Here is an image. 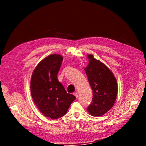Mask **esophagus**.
Masks as SVG:
<instances>
[{"label":"esophagus","instance_id":"esophagus-1","mask_svg":"<svg viewBox=\"0 0 146 146\" xmlns=\"http://www.w3.org/2000/svg\"><path fill=\"white\" fill-rule=\"evenodd\" d=\"M74 95L76 97V98H78V92H74Z\"/></svg>","mask_w":146,"mask_h":146}]
</instances>
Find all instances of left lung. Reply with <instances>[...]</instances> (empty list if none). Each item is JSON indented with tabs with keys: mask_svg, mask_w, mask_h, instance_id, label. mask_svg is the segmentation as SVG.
I'll list each match as a JSON object with an SVG mask.
<instances>
[{
	"mask_svg": "<svg viewBox=\"0 0 146 146\" xmlns=\"http://www.w3.org/2000/svg\"><path fill=\"white\" fill-rule=\"evenodd\" d=\"M89 64L85 70L92 90V100L88 111L93 116H102L111 109L117 94V83L113 72L93 55L87 56Z\"/></svg>",
	"mask_w": 146,
	"mask_h": 146,
	"instance_id": "left-lung-1",
	"label": "left lung"
}]
</instances>
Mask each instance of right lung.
<instances>
[{"mask_svg":"<svg viewBox=\"0 0 146 146\" xmlns=\"http://www.w3.org/2000/svg\"><path fill=\"white\" fill-rule=\"evenodd\" d=\"M63 56L52 54L44 58L33 70L30 81L31 94L35 104L44 116L56 119L64 116L72 102L57 78Z\"/></svg>","mask_w":146,"mask_h":146,"instance_id":"right-lung-1","label":"right lung"}]
</instances>
